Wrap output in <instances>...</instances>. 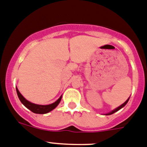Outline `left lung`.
Wrapping results in <instances>:
<instances>
[{"instance_id":"obj_1","label":"left lung","mask_w":147,"mask_h":147,"mask_svg":"<svg viewBox=\"0 0 147 147\" xmlns=\"http://www.w3.org/2000/svg\"><path fill=\"white\" fill-rule=\"evenodd\" d=\"M129 98H128V99H127V100H126V102H123V103L122 105H120V106H118V107H117V108H116V109H115L112 110V111H110L109 113H107V114H106V115H112V114H114V113H115V112H116V111H119V110H120V109H122L123 107H124V106H126V103H127L128 101H129Z\"/></svg>"}]
</instances>
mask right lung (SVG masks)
Masks as SVG:
<instances>
[{
	"label": "right lung",
	"mask_w": 147,
	"mask_h": 147,
	"mask_svg": "<svg viewBox=\"0 0 147 147\" xmlns=\"http://www.w3.org/2000/svg\"><path fill=\"white\" fill-rule=\"evenodd\" d=\"M16 91H17L18 96V98H19L21 103L23 104L25 107H27L28 109H30L33 113H36V114H47V113L53 110L59 104L60 101L61 100V96H61L58 100H56V102L52 104H50V105H38V104L32 103V102L26 100L22 96L21 93L19 92L17 87H16Z\"/></svg>",
	"instance_id": "add662e5"
}]
</instances>
